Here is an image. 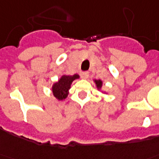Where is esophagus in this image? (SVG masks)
I'll list each match as a JSON object with an SVG mask.
<instances>
[{
	"instance_id": "34e87169",
	"label": "esophagus",
	"mask_w": 159,
	"mask_h": 159,
	"mask_svg": "<svg viewBox=\"0 0 159 159\" xmlns=\"http://www.w3.org/2000/svg\"><path fill=\"white\" fill-rule=\"evenodd\" d=\"M89 72H88V71H85V72H83L82 73V77H83V79H87L88 77H89Z\"/></svg>"
}]
</instances>
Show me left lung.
Instances as JSON below:
<instances>
[{"instance_id":"8db88e82","label":"left lung","mask_w":159,"mask_h":159,"mask_svg":"<svg viewBox=\"0 0 159 159\" xmlns=\"http://www.w3.org/2000/svg\"><path fill=\"white\" fill-rule=\"evenodd\" d=\"M95 83L97 84L98 88H101L102 87V81H100V80H95Z\"/></svg>"}]
</instances>
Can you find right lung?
Returning <instances> with one entry per match:
<instances>
[{
	"label": "right lung",
	"mask_w": 159,
	"mask_h": 159,
	"mask_svg": "<svg viewBox=\"0 0 159 159\" xmlns=\"http://www.w3.org/2000/svg\"><path fill=\"white\" fill-rule=\"evenodd\" d=\"M78 75H73V76H62L61 78L59 80L58 83H55L53 85L52 91L56 98L59 100H63L68 95V90L70 89V84L74 80L78 78Z\"/></svg>",
	"instance_id": "obj_1"
}]
</instances>
